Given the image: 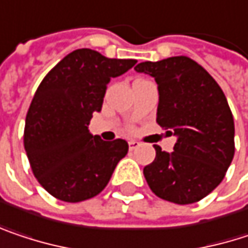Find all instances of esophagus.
<instances>
[{
  "label": "esophagus",
  "instance_id": "esophagus-1",
  "mask_svg": "<svg viewBox=\"0 0 248 248\" xmlns=\"http://www.w3.org/2000/svg\"><path fill=\"white\" fill-rule=\"evenodd\" d=\"M140 146V143L138 142V140H129V147H130V150H133V149H136V147Z\"/></svg>",
  "mask_w": 248,
  "mask_h": 248
}]
</instances>
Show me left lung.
<instances>
[{
  "mask_svg": "<svg viewBox=\"0 0 248 248\" xmlns=\"http://www.w3.org/2000/svg\"><path fill=\"white\" fill-rule=\"evenodd\" d=\"M135 71L155 78L156 122L177 138L170 153L155 145L156 157L143 169L147 185L163 200L196 203L221 183L234 156V121L227 99L213 77L187 57L140 62Z\"/></svg>",
  "mask_w": 248,
  "mask_h": 248,
  "instance_id": "8db88e82",
  "label": "left lung"
}]
</instances>
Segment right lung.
I'll list each match as a JSON object with an SVG mask.
<instances>
[{"label": "right lung", "mask_w": 248, "mask_h": 248, "mask_svg": "<svg viewBox=\"0 0 248 248\" xmlns=\"http://www.w3.org/2000/svg\"><path fill=\"white\" fill-rule=\"evenodd\" d=\"M136 62L82 48L42 79L27 113L24 146L36 180L54 197L68 203L95 197L126 156V140L105 142L88 126L101 112L109 80Z\"/></svg>", "instance_id": "right-lung-1"}]
</instances>
